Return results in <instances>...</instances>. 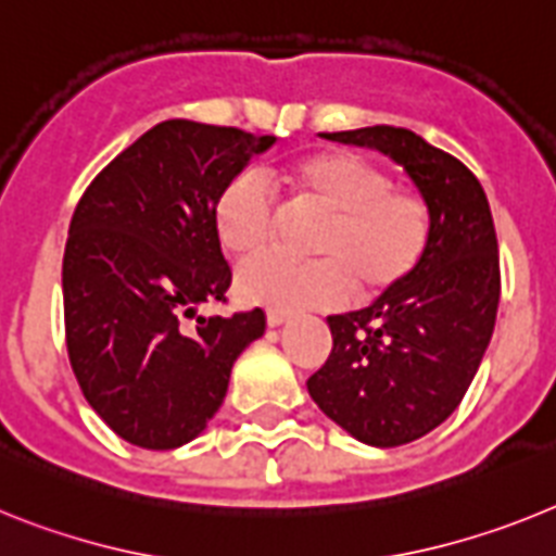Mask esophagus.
<instances>
[{"label":"esophagus","instance_id":"1","mask_svg":"<svg viewBox=\"0 0 556 556\" xmlns=\"http://www.w3.org/2000/svg\"><path fill=\"white\" fill-rule=\"evenodd\" d=\"M265 318H268V327H282L291 316H288V313H282V311H268V316H265Z\"/></svg>","mask_w":556,"mask_h":556}]
</instances>
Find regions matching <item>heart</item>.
Masks as SVG:
<instances>
[{
	"label": "heart",
	"mask_w": 556,
	"mask_h": 556,
	"mask_svg": "<svg viewBox=\"0 0 556 556\" xmlns=\"http://www.w3.org/2000/svg\"><path fill=\"white\" fill-rule=\"evenodd\" d=\"M277 181L296 215H318L311 254L296 263L263 257L240 271L249 302L274 311H313L344 302H378L403 288L431 243V210L414 190L358 153L330 151L279 167ZM282 206L254 173L229 178L212 204V229L231 257L251 260L277 238Z\"/></svg>",
	"instance_id": "obj_1"
}]
</instances>
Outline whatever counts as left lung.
Here are the masks:
<instances>
[{
    "instance_id": "1",
    "label": "left lung",
    "mask_w": 556,
    "mask_h": 556,
    "mask_svg": "<svg viewBox=\"0 0 556 556\" xmlns=\"http://www.w3.org/2000/svg\"><path fill=\"white\" fill-rule=\"evenodd\" d=\"M386 153L431 210V243L414 277L364 311L330 316L332 352L307 392L332 422L397 447L445 422L470 389L501 299L498 238L479 178L408 128L321 134Z\"/></svg>"
}]
</instances>
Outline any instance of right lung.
I'll list each match as a JSON object with an SVG mask.
<instances>
[{"label":"right lung","instance_id":"1","mask_svg":"<svg viewBox=\"0 0 556 556\" xmlns=\"http://www.w3.org/2000/svg\"><path fill=\"white\" fill-rule=\"evenodd\" d=\"M277 137L164 119L109 162L77 201L64 251L66 350L80 392L111 431L148 451L187 445L215 417L260 307L226 302L212 204ZM185 317H195L187 326Z\"/></svg>","mask_w":556,"mask_h":556}]
</instances>
